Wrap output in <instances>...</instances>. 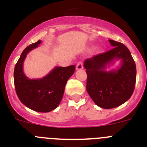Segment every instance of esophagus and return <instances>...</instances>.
Here are the masks:
<instances>
[{
    "label": "esophagus",
    "instance_id": "1",
    "mask_svg": "<svg viewBox=\"0 0 147 147\" xmlns=\"http://www.w3.org/2000/svg\"><path fill=\"white\" fill-rule=\"evenodd\" d=\"M83 69V65L81 62H78L77 65L76 66V71H80V70Z\"/></svg>",
    "mask_w": 147,
    "mask_h": 147
}]
</instances>
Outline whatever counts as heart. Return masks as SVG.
<instances>
[{
    "label": "heart",
    "instance_id": "heart-1",
    "mask_svg": "<svg viewBox=\"0 0 147 147\" xmlns=\"http://www.w3.org/2000/svg\"><path fill=\"white\" fill-rule=\"evenodd\" d=\"M93 49V47H90V49H90V50H91V49Z\"/></svg>",
    "mask_w": 147,
    "mask_h": 147
}]
</instances>
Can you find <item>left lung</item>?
I'll return each instance as SVG.
<instances>
[{"label":"left lung","instance_id":"1","mask_svg":"<svg viewBox=\"0 0 147 147\" xmlns=\"http://www.w3.org/2000/svg\"><path fill=\"white\" fill-rule=\"evenodd\" d=\"M113 49L84 62L88 80L86 89L94 103L111 109L126 102L134 91L136 66L130 51L124 44L109 40ZM120 61L116 69H111Z\"/></svg>","mask_w":147,"mask_h":147}]
</instances>
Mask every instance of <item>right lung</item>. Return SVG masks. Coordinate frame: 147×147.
I'll return each instance as SVG.
<instances>
[{"mask_svg":"<svg viewBox=\"0 0 147 147\" xmlns=\"http://www.w3.org/2000/svg\"><path fill=\"white\" fill-rule=\"evenodd\" d=\"M41 42L39 40L23 50L15 67L14 82L17 95L23 105L37 112L49 113L59 106L66 82L75 71V65L56 66L43 77L29 79L24 74L23 63L27 54Z\"/></svg>","mask_w":147,"mask_h":147,"instance_id":"add662e5","label":"right lung"}]
</instances>
